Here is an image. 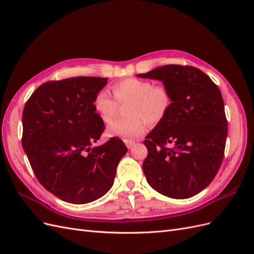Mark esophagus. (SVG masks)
<instances>
[{
  "label": "esophagus",
  "instance_id": "obj_1",
  "mask_svg": "<svg viewBox=\"0 0 254 254\" xmlns=\"http://www.w3.org/2000/svg\"><path fill=\"white\" fill-rule=\"evenodd\" d=\"M124 142H125V145L127 146L128 148H132L133 146L135 145V142L131 141V140H124Z\"/></svg>",
  "mask_w": 254,
  "mask_h": 254
}]
</instances>
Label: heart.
<instances>
[{
    "label": "heart",
    "mask_w": 254,
    "mask_h": 254,
    "mask_svg": "<svg viewBox=\"0 0 254 254\" xmlns=\"http://www.w3.org/2000/svg\"><path fill=\"white\" fill-rule=\"evenodd\" d=\"M115 99L106 90L98 91L92 106L102 122L109 124L119 110V104L131 103L128 106L125 120L113 122L107 129L112 136L125 140H134L147 130V123L157 125L170 111L173 97L171 90L164 84H153L152 81L140 78H126L112 86Z\"/></svg>",
    "instance_id": "obj_1"
}]
</instances>
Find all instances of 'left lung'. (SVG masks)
I'll return each instance as SVG.
<instances>
[{"label":"left lung","mask_w":254,"mask_h":254,"mask_svg":"<svg viewBox=\"0 0 254 254\" xmlns=\"http://www.w3.org/2000/svg\"><path fill=\"white\" fill-rule=\"evenodd\" d=\"M139 76L163 81L173 97L166 117L145 137L146 179L167 197H193L212 182L224 159L228 122L220 90L190 65L167 64Z\"/></svg>","instance_id":"obj_1"}]
</instances>
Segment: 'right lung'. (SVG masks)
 Masks as SVG:
<instances>
[{
	"label": "right lung",
	"mask_w": 254,
	"mask_h": 254,
	"mask_svg": "<svg viewBox=\"0 0 254 254\" xmlns=\"http://www.w3.org/2000/svg\"><path fill=\"white\" fill-rule=\"evenodd\" d=\"M107 78L78 76L42 83L22 114V146L42 186L61 200L83 204L113 186L127 147L118 137L93 144L105 124L92 102Z\"/></svg>",
	"instance_id": "obj_1"
}]
</instances>
